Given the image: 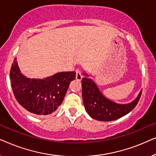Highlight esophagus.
I'll return each mask as SVG.
<instances>
[{
    "mask_svg": "<svg viewBox=\"0 0 156 156\" xmlns=\"http://www.w3.org/2000/svg\"><path fill=\"white\" fill-rule=\"evenodd\" d=\"M76 79L78 81H81L82 79V72L80 69H76Z\"/></svg>",
    "mask_w": 156,
    "mask_h": 156,
    "instance_id": "1",
    "label": "esophagus"
}]
</instances>
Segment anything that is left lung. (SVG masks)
I'll use <instances>...</instances> for the list:
<instances>
[{
    "instance_id": "1",
    "label": "left lung",
    "mask_w": 156,
    "mask_h": 156,
    "mask_svg": "<svg viewBox=\"0 0 156 156\" xmlns=\"http://www.w3.org/2000/svg\"><path fill=\"white\" fill-rule=\"evenodd\" d=\"M82 80V97L84 107L92 119L101 121H111L122 117L131 112L139 101L142 91L131 103L119 104L102 95L97 85L87 74Z\"/></svg>"
}]
</instances>
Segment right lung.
I'll return each mask as SVG.
<instances>
[{
	"label": "right lung",
	"mask_w": 156,
	"mask_h": 156,
	"mask_svg": "<svg viewBox=\"0 0 156 156\" xmlns=\"http://www.w3.org/2000/svg\"><path fill=\"white\" fill-rule=\"evenodd\" d=\"M75 72H59L44 80L26 78L20 73L16 59L10 72L11 87L19 104L32 114L49 115L62 103Z\"/></svg>",
	"instance_id": "obj_1"
}]
</instances>
